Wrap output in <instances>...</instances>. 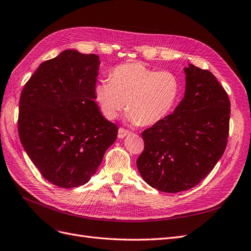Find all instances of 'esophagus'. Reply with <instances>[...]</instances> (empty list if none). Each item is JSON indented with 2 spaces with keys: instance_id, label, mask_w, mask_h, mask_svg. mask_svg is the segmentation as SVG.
I'll use <instances>...</instances> for the list:
<instances>
[{
  "instance_id": "1",
  "label": "esophagus",
  "mask_w": 251,
  "mask_h": 251,
  "mask_svg": "<svg viewBox=\"0 0 251 251\" xmlns=\"http://www.w3.org/2000/svg\"><path fill=\"white\" fill-rule=\"evenodd\" d=\"M130 132L128 131V130H126V129H124V128H120L119 129V132H118V138L119 139H124L125 137H127L128 134H129Z\"/></svg>"
}]
</instances>
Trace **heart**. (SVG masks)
Wrapping results in <instances>:
<instances>
[{
	"instance_id": "b5f03b06",
	"label": "heart",
	"mask_w": 251,
	"mask_h": 251,
	"mask_svg": "<svg viewBox=\"0 0 251 251\" xmlns=\"http://www.w3.org/2000/svg\"><path fill=\"white\" fill-rule=\"evenodd\" d=\"M110 81H99L94 94L104 117L117 119L125 108L130 123L151 126L165 119L180 96L181 83L170 71H157L142 63L113 68Z\"/></svg>"
}]
</instances>
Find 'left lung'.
I'll return each mask as SVG.
<instances>
[{
	"instance_id": "left-lung-1",
	"label": "left lung",
	"mask_w": 251,
	"mask_h": 251,
	"mask_svg": "<svg viewBox=\"0 0 251 251\" xmlns=\"http://www.w3.org/2000/svg\"><path fill=\"white\" fill-rule=\"evenodd\" d=\"M185 94L174 112L142 133L139 173L157 190L176 193L195 187L223 155L230 101L209 70L184 67Z\"/></svg>"
}]
</instances>
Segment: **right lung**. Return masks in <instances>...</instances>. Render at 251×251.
Here are the masks:
<instances>
[{"instance_id": "add662e5", "label": "right lung", "mask_w": 251, "mask_h": 251, "mask_svg": "<svg viewBox=\"0 0 251 251\" xmlns=\"http://www.w3.org/2000/svg\"><path fill=\"white\" fill-rule=\"evenodd\" d=\"M100 64L97 54L66 49L43 62L21 94V143L41 175L62 188L87 183L117 140L119 128L95 102Z\"/></svg>"}]
</instances>
